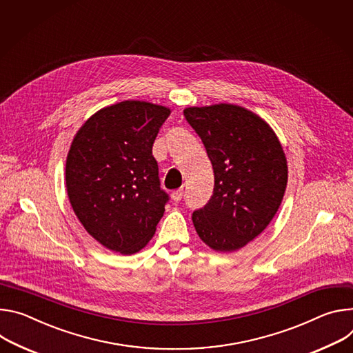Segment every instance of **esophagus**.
Listing matches in <instances>:
<instances>
[{"label":"esophagus","instance_id":"34e87169","mask_svg":"<svg viewBox=\"0 0 353 353\" xmlns=\"http://www.w3.org/2000/svg\"><path fill=\"white\" fill-rule=\"evenodd\" d=\"M182 196H183V190H182V189L174 190V192L171 193V198H172L174 202H179V201L182 199Z\"/></svg>","mask_w":353,"mask_h":353}]
</instances>
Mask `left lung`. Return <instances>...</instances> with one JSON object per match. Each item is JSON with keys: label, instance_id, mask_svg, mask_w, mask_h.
I'll use <instances>...</instances> for the list:
<instances>
[{"label": "left lung", "instance_id": "obj_1", "mask_svg": "<svg viewBox=\"0 0 353 353\" xmlns=\"http://www.w3.org/2000/svg\"><path fill=\"white\" fill-rule=\"evenodd\" d=\"M183 114L202 139L214 174L209 203L192 214L194 230L210 250L237 251L268 227L283 201V147L266 121L240 105L189 106Z\"/></svg>", "mask_w": 353, "mask_h": 353}]
</instances>
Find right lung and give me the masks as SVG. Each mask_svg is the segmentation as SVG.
<instances>
[{"label":"right lung","mask_w":353,"mask_h":353,"mask_svg":"<svg viewBox=\"0 0 353 353\" xmlns=\"http://www.w3.org/2000/svg\"><path fill=\"white\" fill-rule=\"evenodd\" d=\"M171 109L122 101L95 112L75 133L65 161L70 205L105 248L132 255L152 239L168 194L152 143Z\"/></svg>","instance_id":"1"}]
</instances>
